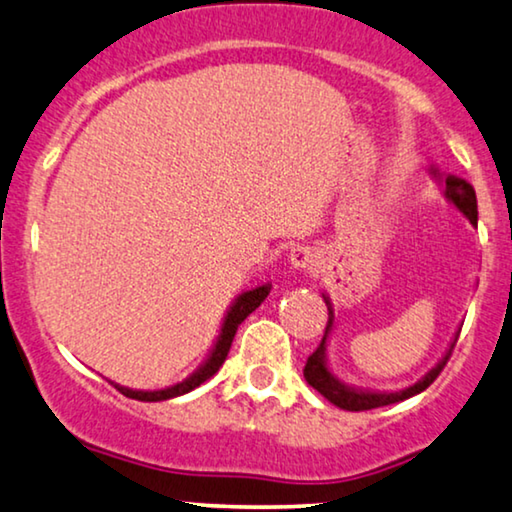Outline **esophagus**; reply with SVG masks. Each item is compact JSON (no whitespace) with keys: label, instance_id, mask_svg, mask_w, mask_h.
Here are the masks:
<instances>
[{"label":"esophagus","instance_id":"obj_1","mask_svg":"<svg viewBox=\"0 0 512 512\" xmlns=\"http://www.w3.org/2000/svg\"><path fill=\"white\" fill-rule=\"evenodd\" d=\"M287 262H290L292 269L304 271V269H308V266L313 264V253L308 248H304V246H297V248L290 250V255H287Z\"/></svg>","mask_w":512,"mask_h":512}]
</instances>
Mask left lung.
Wrapping results in <instances>:
<instances>
[{
    "label": "left lung",
    "instance_id": "left-lung-1",
    "mask_svg": "<svg viewBox=\"0 0 512 512\" xmlns=\"http://www.w3.org/2000/svg\"><path fill=\"white\" fill-rule=\"evenodd\" d=\"M429 174L438 185L443 187V197L448 199L459 213H464L466 218H469L471 225H475V222H478V201H475L473 185L455 174H443V171L436 167H431ZM322 299H325V304H327L329 322H327L325 338H322L320 348L315 350L311 357H308L304 378H306V383L313 387V390H318L322 397L343 410H371V408H380V406H390V403L406 401L410 397H415V394L424 392L438 378V373L443 371L445 362L450 359L452 348H455L459 331H462V327L455 331V336H452L445 355L438 359V362L431 366V369L424 373L417 383L403 387V390H394V392H380V390H369V387H355V385L343 383V380L338 378L329 366V338H331V331H334V327H336V313H334V304H331L327 292H322Z\"/></svg>",
    "mask_w": 512,
    "mask_h": 512
}]
</instances>
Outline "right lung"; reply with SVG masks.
I'll return each mask as SVG.
<instances>
[{
	"label": "right lung",
	"instance_id": "right-lung-1",
	"mask_svg": "<svg viewBox=\"0 0 512 512\" xmlns=\"http://www.w3.org/2000/svg\"><path fill=\"white\" fill-rule=\"evenodd\" d=\"M269 292H271V283H264V285L253 287V290H243L239 297H234V301L227 308L225 318H222L220 331H218V336H215V341L211 345V350H208L206 359L190 373V376L181 380V383L162 387V390H132V387L118 385V383H113V380H111V385L115 387V390H120L122 394H125V397L136 399V401H167V399L183 397V394L192 392L194 387L206 383L208 378L215 376V373L220 371V366L225 364V359H227L229 348H232L236 329H239L241 322L246 320L248 315L255 311V308L262 306V301L269 297Z\"/></svg>",
	"mask_w": 512,
	"mask_h": 512
}]
</instances>
